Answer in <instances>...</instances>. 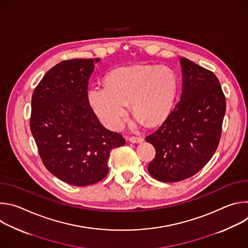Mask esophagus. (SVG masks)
Here are the masks:
<instances>
[{"instance_id":"1","label":"esophagus","mask_w":248,"mask_h":248,"mask_svg":"<svg viewBox=\"0 0 248 248\" xmlns=\"http://www.w3.org/2000/svg\"><path fill=\"white\" fill-rule=\"evenodd\" d=\"M128 140L132 143H140V142H142L144 138L141 137V136H129Z\"/></svg>"}]
</instances>
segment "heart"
<instances>
[{
  "mask_svg": "<svg viewBox=\"0 0 248 248\" xmlns=\"http://www.w3.org/2000/svg\"><path fill=\"white\" fill-rule=\"evenodd\" d=\"M106 86L88 92L91 107L101 122L118 129L126 114V105L138 121L147 125L161 123L170 113L178 90L174 74L157 65L119 68L106 79Z\"/></svg>",
  "mask_w": 248,
  "mask_h": 248,
  "instance_id": "b5f03b06",
  "label": "heart"
}]
</instances>
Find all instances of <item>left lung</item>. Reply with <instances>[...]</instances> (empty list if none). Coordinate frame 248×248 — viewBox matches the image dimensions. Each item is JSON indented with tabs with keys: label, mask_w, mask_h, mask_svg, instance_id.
I'll list each match as a JSON object with an SVG mask.
<instances>
[{
	"label": "left lung",
	"mask_w": 248,
	"mask_h": 248,
	"mask_svg": "<svg viewBox=\"0 0 248 248\" xmlns=\"http://www.w3.org/2000/svg\"><path fill=\"white\" fill-rule=\"evenodd\" d=\"M180 61L181 99L162 125L145 138L156 150L148 171L163 183L188 179L210 161L220 142L226 112V97L214 73L186 58Z\"/></svg>",
	"instance_id": "obj_1"
}]
</instances>
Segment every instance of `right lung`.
<instances>
[{"label": "right lung", "instance_id": "obj_1", "mask_svg": "<svg viewBox=\"0 0 248 248\" xmlns=\"http://www.w3.org/2000/svg\"><path fill=\"white\" fill-rule=\"evenodd\" d=\"M100 59H73L45 74L31 100L30 129L46 169L61 181L85 186L109 171L124 136L105 128L88 100V82Z\"/></svg>", "mask_w": 248, "mask_h": 248}]
</instances>
